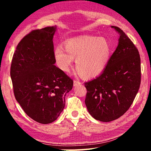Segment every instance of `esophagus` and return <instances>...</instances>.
Masks as SVG:
<instances>
[{"mask_svg": "<svg viewBox=\"0 0 151 151\" xmlns=\"http://www.w3.org/2000/svg\"><path fill=\"white\" fill-rule=\"evenodd\" d=\"M73 85H74V86H78V85H81V82H79V81H76V80H75V81H74Z\"/></svg>", "mask_w": 151, "mask_h": 151, "instance_id": "obj_1", "label": "esophagus"}]
</instances>
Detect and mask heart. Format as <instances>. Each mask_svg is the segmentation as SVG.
Wrapping results in <instances>:
<instances>
[{"label": "heart", "mask_w": 151, "mask_h": 151, "mask_svg": "<svg viewBox=\"0 0 151 151\" xmlns=\"http://www.w3.org/2000/svg\"><path fill=\"white\" fill-rule=\"evenodd\" d=\"M111 46L106 39L84 36L66 40L65 48L57 46L53 55L56 64L63 72L70 70L73 59L75 69L84 79L95 77L103 72L111 56Z\"/></svg>", "instance_id": "1"}]
</instances>
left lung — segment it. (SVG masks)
I'll use <instances>...</instances> for the list:
<instances>
[{
    "label": "left lung",
    "instance_id": "obj_1",
    "mask_svg": "<svg viewBox=\"0 0 151 151\" xmlns=\"http://www.w3.org/2000/svg\"><path fill=\"white\" fill-rule=\"evenodd\" d=\"M119 44L105 69L85 86V104L91 115L102 122L121 117L133 102L140 85V58L139 50L120 29Z\"/></svg>",
    "mask_w": 151,
    "mask_h": 151
}]
</instances>
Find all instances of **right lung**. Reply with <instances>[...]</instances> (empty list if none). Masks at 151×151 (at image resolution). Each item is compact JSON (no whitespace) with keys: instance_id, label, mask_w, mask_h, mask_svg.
Returning a JSON list of instances; mask_svg holds the SVG:
<instances>
[{"instance_id":"right-lung-1","label":"right lung","mask_w":151,"mask_h":151,"mask_svg":"<svg viewBox=\"0 0 151 151\" xmlns=\"http://www.w3.org/2000/svg\"><path fill=\"white\" fill-rule=\"evenodd\" d=\"M57 27L34 30L18 44L11 77L16 100L34 121L48 124L59 116L73 81L54 65L53 36Z\"/></svg>"}]
</instances>
